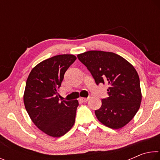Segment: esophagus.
<instances>
[{"mask_svg":"<svg viewBox=\"0 0 160 160\" xmlns=\"http://www.w3.org/2000/svg\"><path fill=\"white\" fill-rule=\"evenodd\" d=\"M89 99H90L89 97H88V98H80V101L83 102H86L88 101Z\"/></svg>","mask_w":160,"mask_h":160,"instance_id":"esophagus-1","label":"esophagus"}]
</instances>
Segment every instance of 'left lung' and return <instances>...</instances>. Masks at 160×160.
<instances>
[{"mask_svg": "<svg viewBox=\"0 0 160 160\" xmlns=\"http://www.w3.org/2000/svg\"><path fill=\"white\" fill-rule=\"evenodd\" d=\"M78 58L91 72L97 85L107 84V98L95 110L98 120L110 128L118 129L131 121L142 99L138 74L125 58L112 52L89 51Z\"/></svg>", "mask_w": 160, "mask_h": 160, "instance_id": "left-lung-1", "label": "left lung"}]
</instances>
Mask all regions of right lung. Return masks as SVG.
<instances>
[{"instance_id":"1","label":"right lung","mask_w":160,"mask_h":160,"mask_svg":"<svg viewBox=\"0 0 160 160\" xmlns=\"http://www.w3.org/2000/svg\"><path fill=\"white\" fill-rule=\"evenodd\" d=\"M76 58L62 54L46 59L31 70L27 80L25 109L35 126L51 137L65 135L75 123L78 101L59 102L58 90L65 72Z\"/></svg>"}]
</instances>
